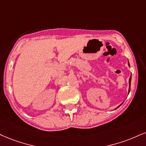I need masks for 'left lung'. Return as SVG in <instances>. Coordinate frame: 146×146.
Returning <instances> with one entry per match:
<instances>
[{
    "mask_svg": "<svg viewBox=\"0 0 146 146\" xmlns=\"http://www.w3.org/2000/svg\"><path fill=\"white\" fill-rule=\"evenodd\" d=\"M128 65H129V67H130V64H129V62H128ZM131 76H130V78H129V92H130V90H131ZM129 93H128V95H129ZM118 107H119V106H118Z\"/></svg>",
    "mask_w": 146,
    "mask_h": 146,
    "instance_id": "8db88e82",
    "label": "left lung"
}]
</instances>
